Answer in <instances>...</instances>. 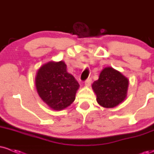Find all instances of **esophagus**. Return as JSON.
<instances>
[{"instance_id": "esophagus-1", "label": "esophagus", "mask_w": 154, "mask_h": 154, "mask_svg": "<svg viewBox=\"0 0 154 154\" xmlns=\"http://www.w3.org/2000/svg\"><path fill=\"white\" fill-rule=\"evenodd\" d=\"M91 82H92L91 79L89 78V79H88L85 82V86H87V87H90L91 85Z\"/></svg>"}]
</instances>
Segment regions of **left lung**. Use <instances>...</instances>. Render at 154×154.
<instances>
[{
  "mask_svg": "<svg viewBox=\"0 0 154 154\" xmlns=\"http://www.w3.org/2000/svg\"><path fill=\"white\" fill-rule=\"evenodd\" d=\"M129 80L121 72L111 66L100 72L99 78L92 85L96 100L104 108H114L125 100Z\"/></svg>",
  "mask_w": 154,
  "mask_h": 154,
  "instance_id": "8db88e82",
  "label": "left lung"
}]
</instances>
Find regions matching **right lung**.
Listing matches in <instances>:
<instances>
[{
	"label": "right lung",
	"mask_w": 154,
	"mask_h": 154,
	"mask_svg": "<svg viewBox=\"0 0 154 154\" xmlns=\"http://www.w3.org/2000/svg\"><path fill=\"white\" fill-rule=\"evenodd\" d=\"M39 96L51 109L61 111L75 100L79 85L66 71L63 61H49L40 66L35 77Z\"/></svg>",
	"instance_id": "obj_1"
}]
</instances>
